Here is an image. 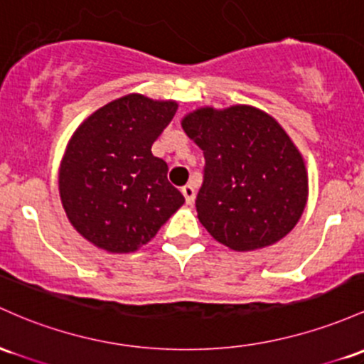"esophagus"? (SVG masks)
<instances>
[{
    "label": "esophagus",
    "instance_id": "34e87169",
    "mask_svg": "<svg viewBox=\"0 0 364 364\" xmlns=\"http://www.w3.org/2000/svg\"><path fill=\"white\" fill-rule=\"evenodd\" d=\"M181 193H183V197H185L186 203H191V202L195 200V188H193V185H185V186H183Z\"/></svg>",
    "mask_w": 364,
    "mask_h": 364
}]
</instances>
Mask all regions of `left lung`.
Wrapping results in <instances>:
<instances>
[{"label": "left lung", "instance_id": "obj_1", "mask_svg": "<svg viewBox=\"0 0 364 364\" xmlns=\"http://www.w3.org/2000/svg\"><path fill=\"white\" fill-rule=\"evenodd\" d=\"M183 129L203 150L198 219L238 252L273 245L294 230L307 202L304 159L283 127L249 105L190 112Z\"/></svg>", "mask_w": 364, "mask_h": 364}]
</instances>
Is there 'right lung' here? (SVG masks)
I'll return each instance as SVG.
<instances>
[{"instance_id": "obj_1", "label": "right lung", "mask_w": 364, "mask_h": 364, "mask_svg": "<svg viewBox=\"0 0 364 364\" xmlns=\"http://www.w3.org/2000/svg\"><path fill=\"white\" fill-rule=\"evenodd\" d=\"M178 103L133 93L91 114L72 134L58 190L70 225L112 254L134 252L185 203L151 145Z\"/></svg>"}]
</instances>
